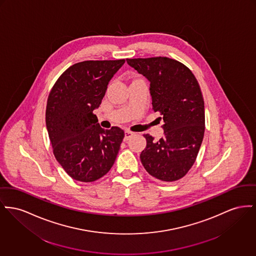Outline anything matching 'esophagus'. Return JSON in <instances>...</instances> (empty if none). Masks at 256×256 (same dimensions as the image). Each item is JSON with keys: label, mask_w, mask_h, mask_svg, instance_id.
<instances>
[{"label": "esophagus", "mask_w": 256, "mask_h": 256, "mask_svg": "<svg viewBox=\"0 0 256 256\" xmlns=\"http://www.w3.org/2000/svg\"><path fill=\"white\" fill-rule=\"evenodd\" d=\"M134 136V132H132L130 130H126L124 132V140L128 141L130 138H132Z\"/></svg>", "instance_id": "esophagus-1"}]
</instances>
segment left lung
I'll return each mask as SVG.
<instances>
[{"instance_id":"1","label":"left lung","mask_w":256,"mask_h":256,"mask_svg":"<svg viewBox=\"0 0 256 256\" xmlns=\"http://www.w3.org/2000/svg\"><path fill=\"white\" fill-rule=\"evenodd\" d=\"M126 62L150 81L152 110L164 122L160 140L143 136L147 145L141 162L156 179L180 180L196 162L205 132L204 100L196 76L184 64L167 57Z\"/></svg>"}]
</instances>
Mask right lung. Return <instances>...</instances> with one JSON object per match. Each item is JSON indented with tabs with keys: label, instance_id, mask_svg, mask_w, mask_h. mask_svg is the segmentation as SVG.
Masks as SVG:
<instances>
[{
	"label": "right lung",
	"instance_id": "add662e5",
	"mask_svg": "<svg viewBox=\"0 0 256 256\" xmlns=\"http://www.w3.org/2000/svg\"><path fill=\"white\" fill-rule=\"evenodd\" d=\"M124 64V59L77 62L62 74L50 90L46 112L48 136L57 162L74 180H98L116 160L124 132L118 126L102 128L94 110Z\"/></svg>",
	"mask_w": 256,
	"mask_h": 256
}]
</instances>
